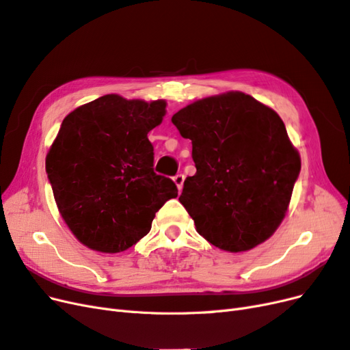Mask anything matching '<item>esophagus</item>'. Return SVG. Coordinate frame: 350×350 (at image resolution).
Listing matches in <instances>:
<instances>
[{"instance_id":"esophagus-1","label":"esophagus","mask_w":350,"mask_h":350,"mask_svg":"<svg viewBox=\"0 0 350 350\" xmlns=\"http://www.w3.org/2000/svg\"><path fill=\"white\" fill-rule=\"evenodd\" d=\"M173 180H174V183H176V186H177V189H178V190H182L183 183H185V174L178 173V174H176V176L173 177Z\"/></svg>"}]
</instances>
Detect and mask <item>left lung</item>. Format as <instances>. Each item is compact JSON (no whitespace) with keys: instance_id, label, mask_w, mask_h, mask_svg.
Returning a JSON list of instances; mask_svg holds the SVG:
<instances>
[{"instance_id":"1","label":"left lung","mask_w":350,"mask_h":350,"mask_svg":"<svg viewBox=\"0 0 350 350\" xmlns=\"http://www.w3.org/2000/svg\"><path fill=\"white\" fill-rule=\"evenodd\" d=\"M191 141L196 174L178 200L198 232L227 252L267 240L284 219L301 172L276 111L244 93L199 100L172 118Z\"/></svg>"}]
</instances>
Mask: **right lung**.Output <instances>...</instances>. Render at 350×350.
Returning a JSON list of instances; mask_svg holds the SVG:
<instances>
[{"label":"right lung","mask_w":350,"mask_h":350,"mask_svg":"<svg viewBox=\"0 0 350 350\" xmlns=\"http://www.w3.org/2000/svg\"><path fill=\"white\" fill-rule=\"evenodd\" d=\"M164 113L163 100L107 94L64 119L46 173L64 221L90 249H129L150 232L155 212L177 196L173 180L154 172L148 139Z\"/></svg>","instance_id":"obj_1"}]
</instances>
